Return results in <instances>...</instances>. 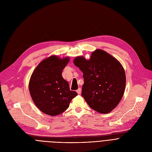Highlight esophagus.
I'll return each instance as SVG.
<instances>
[{"mask_svg":"<svg viewBox=\"0 0 152 152\" xmlns=\"http://www.w3.org/2000/svg\"><path fill=\"white\" fill-rule=\"evenodd\" d=\"M76 92H77L78 94H80L81 92V88H79V89L76 91Z\"/></svg>","mask_w":152,"mask_h":152,"instance_id":"obj_1","label":"esophagus"}]
</instances>
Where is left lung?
<instances>
[{
  "instance_id": "8db88e82",
  "label": "left lung",
  "mask_w": 152,
  "mask_h": 152,
  "mask_svg": "<svg viewBox=\"0 0 152 152\" xmlns=\"http://www.w3.org/2000/svg\"><path fill=\"white\" fill-rule=\"evenodd\" d=\"M74 63L83 73L81 95L86 102L99 113H110L121 101L125 90L126 75L120 63L97 49L89 60L78 57Z\"/></svg>"
}]
</instances>
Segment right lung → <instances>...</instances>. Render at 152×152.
<instances>
[{
	"instance_id": "right-lung-1",
	"label": "right lung",
	"mask_w": 152,
	"mask_h": 152,
	"mask_svg": "<svg viewBox=\"0 0 152 152\" xmlns=\"http://www.w3.org/2000/svg\"><path fill=\"white\" fill-rule=\"evenodd\" d=\"M69 60L52 56L40 63L31 77V96L36 107L48 115L63 113L77 95L69 89L68 82L61 76Z\"/></svg>"
}]
</instances>
